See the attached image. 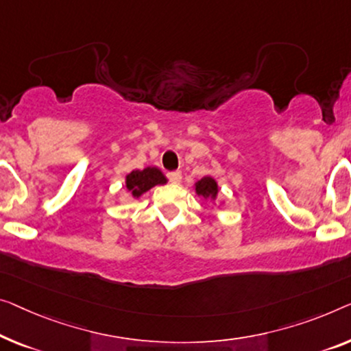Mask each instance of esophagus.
<instances>
[{"label":"esophagus","mask_w":351,"mask_h":351,"mask_svg":"<svg viewBox=\"0 0 351 351\" xmlns=\"http://www.w3.org/2000/svg\"><path fill=\"white\" fill-rule=\"evenodd\" d=\"M167 178H169V181L171 182V184H180L182 180V175H181V171H170V173H167Z\"/></svg>","instance_id":"34e87169"}]
</instances>
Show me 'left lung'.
<instances>
[{"label":"left lung","instance_id":"obj_1","mask_svg":"<svg viewBox=\"0 0 351 351\" xmlns=\"http://www.w3.org/2000/svg\"><path fill=\"white\" fill-rule=\"evenodd\" d=\"M195 192L198 193V195H202V197H205V198H216V195H217V184H216V181L213 180V178H209V176H205L203 178V180H200L195 184Z\"/></svg>","mask_w":351,"mask_h":351}]
</instances>
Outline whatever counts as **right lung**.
<instances>
[{
	"mask_svg": "<svg viewBox=\"0 0 351 351\" xmlns=\"http://www.w3.org/2000/svg\"><path fill=\"white\" fill-rule=\"evenodd\" d=\"M165 176L162 175L160 170L154 169V167H148L145 170H135L125 178V186L132 192L134 197H140L143 192L149 191L151 187L165 184Z\"/></svg>",
	"mask_w": 351,
	"mask_h": 351,
	"instance_id": "right-lung-1",
	"label": "right lung"
}]
</instances>
